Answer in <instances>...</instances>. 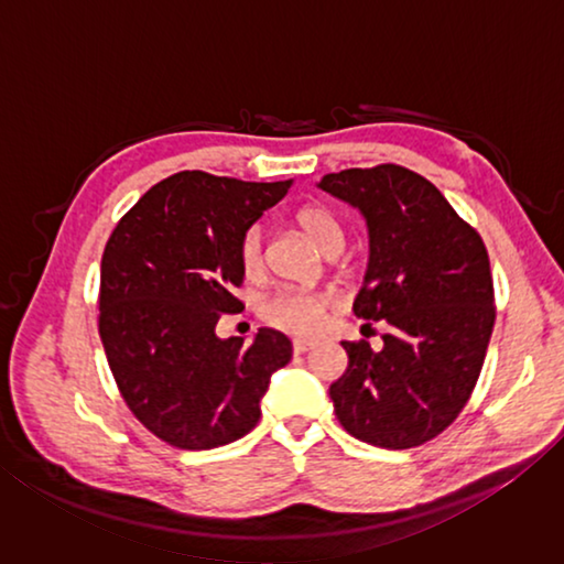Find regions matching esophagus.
Segmentation results:
<instances>
[{"label":"esophagus","instance_id":"obj_1","mask_svg":"<svg viewBox=\"0 0 564 564\" xmlns=\"http://www.w3.org/2000/svg\"><path fill=\"white\" fill-rule=\"evenodd\" d=\"M313 348V340H303V338H295L293 340V352H305Z\"/></svg>","mask_w":564,"mask_h":564}]
</instances>
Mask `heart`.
Returning a JSON list of instances; mask_svg holds the SVG:
<instances>
[{
    "label": "heart",
    "instance_id": "b5f03b06",
    "mask_svg": "<svg viewBox=\"0 0 564 564\" xmlns=\"http://www.w3.org/2000/svg\"><path fill=\"white\" fill-rule=\"evenodd\" d=\"M295 226L316 243L323 253H338L346 243L336 214L323 204H305L293 216ZM238 261L246 275H256L263 265V231L251 226L238 243ZM333 308V299L321 291H279L263 303L261 316L269 326L293 333V336H313L326 323V313Z\"/></svg>",
    "mask_w": 564,
    "mask_h": 564
}]
</instances>
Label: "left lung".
<instances>
[{
	"label": "left lung",
	"mask_w": 564,
	"mask_h": 564,
	"mask_svg": "<svg viewBox=\"0 0 564 564\" xmlns=\"http://www.w3.org/2000/svg\"><path fill=\"white\" fill-rule=\"evenodd\" d=\"M318 186L366 218L370 259L352 313L388 323L378 352L340 343L348 368L330 386L333 410L368 445H423L460 415L480 378L495 326L488 248L405 166L346 169Z\"/></svg>",
	"instance_id": "1"
}]
</instances>
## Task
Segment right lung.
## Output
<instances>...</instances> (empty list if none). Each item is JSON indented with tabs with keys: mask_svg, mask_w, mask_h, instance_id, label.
I'll return each mask as SVG.
<instances>
[{
	"mask_svg": "<svg viewBox=\"0 0 564 564\" xmlns=\"http://www.w3.org/2000/svg\"><path fill=\"white\" fill-rule=\"evenodd\" d=\"M293 181H238L181 171L151 186L101 256L99 336L123 403L147 431L181 451H212L253 431L291 340L259 328L218 338L243 283L241 236Z\"/></svg>",
	"mask_w": 564,
	"mask_h": 564,
	"instance_id": "right-lung-1",
	"label": "right lung"
}]
</instances>
